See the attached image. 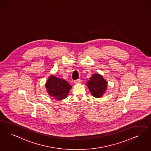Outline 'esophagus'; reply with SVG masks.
Here are the masks:
<instances>
[{
	"instance_id": "1",
	"label": "esophagus",
	"mask_w": 151,
	"mask_h": 151,
	"mask_svg": "<svg viewBox=\"0 0 151 151\" xmlns=\"http://www.w3.org/2000/svg\"><path fill=\"white\" fill-rule=\"evenodd\" d=\"M81 83V80L80 79H78V80L74 81L75 84H78V83Z\"/></svg>"
}]
</instances>
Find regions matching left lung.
I'll return each instance as SVG.
<instances>
[{
  "mask_svg": "<svg viewBox=\"0 0 151 151\" xmlns=\"http://www.w3.org/2000/svg\"><path fill=\"white\" fill-rule=\"evenodd\" d=\"M107 81L99 73H94L87 81L86 85L92 96L96 98L102 97L107 89Z\"/></svg>",
  "mask_w": 151,
  "mask_h": 151,
  "instance_id": "1",
  "label": "left lung"
}]
</instances>
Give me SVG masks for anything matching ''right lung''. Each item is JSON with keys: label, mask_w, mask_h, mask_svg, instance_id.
Wrapping results in <instances>:
<instances>
[{"label": "right lung", "mask_w": 151, "mask_h": 151, "mask_svg": "<svg viewBox=\"0 0 151 151\" xmlns=\"http://www.w3.org/2000/svg\"><path fill=\"white\" fill-rule=\"evenodd\" d=\"M45 88L50 97L61 101L67 97L72 86L65 80L51 75L45 83Z\"/></svg>", "instance_id": "right-lung-1"}]
</instances>
